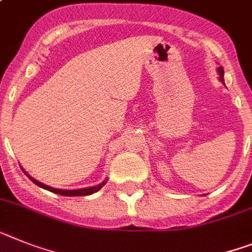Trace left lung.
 Returning <instances> with one entry per match:
<instances>
[{"label":"left lung","instance_id":"obj_1","mask_svg":"<svg viewBox=\"0 0 252 252\" xmlns=\"http://www.w3.org/2000/svg\"><path fill=\"white\" fill-rule=\"evenodd\" d=\"M218 74H219V79L222 83H224V79H223V75H224V71H223V67H218Z\"/></svg>","mask_w":252,"mask_h":252}]
</instances>
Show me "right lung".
<instances>
[{"label":"right lung","mask_w":252,"mask_h":252,"mask_svg":"<svg viewBox=\"0 0 252 252\" xmlns=\"http://www.w3.org/2000/svg\"><path fill=\"white\" fill-rule=\"evenodd\" d=\"M23 172L25 173V175L28 176V177L32 180V181L34 182V184L36 185V186H39V188L44 189V190H48L51 191V192L53 193H59V195H62V196H87V195H92V193L96 192V191H99L100 189L103 188L105 185V182H107V180L105 181H103L102 184L96 185V186H93V188H87V189H77V190H61V189H55V188H51V186H47V185L42 184V182L36 181V180H34L33 177H30L29 175H28L27 172L24 171Z\"/></svg>","instance_id":"obj_1"}]
</instances>
